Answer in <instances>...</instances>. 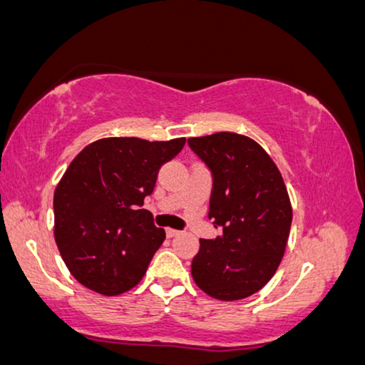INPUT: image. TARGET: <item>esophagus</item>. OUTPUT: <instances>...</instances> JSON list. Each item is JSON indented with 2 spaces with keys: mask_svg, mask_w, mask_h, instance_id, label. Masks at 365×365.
<instances>
[{
  "mask_svg": "<svg viewBox=\"0 0 365 365\" xmlns=\"http://www.w3.org/2000/svg\"><path fill=\"white\" fill-rule=\"evenodd\" d=\"M165 232H167V237H173V236L180 235V231H178V230H172V227H167Z\"/></svg>",
  "mask_w": 365,
  "mask_h": 365,
  "instance_id": "obj_1",
  "label": "esophagus"
}]
</instances>
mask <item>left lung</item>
Returning a JSON list of instances; mask_svg holds the SVG:
<instances>
[{
  "instance_id": "1",
  "label": "left lung",
  "mask_w": 365,
  "mask_h": 365,
  "mask_svg": "<svg viewBox=\"0 0 365 365\" xmlns=\"http://www.w3.org/2000/svg\"><path fill=\"white\" fill-rule=\"evenodd\" d=\"M188 144L213 172L210 220L222 235L200 239L192 277L206 295L242 300L274 277L285 254L292 203L284 178L260 144L237 133L190 138Z\"/></svg>"
}]
</instances>
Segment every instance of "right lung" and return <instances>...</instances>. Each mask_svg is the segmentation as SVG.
Instances as JSON below:
<instances>
[{"label": "right lung", "instance_id": "obj_1", "mask_svg": "<svg viewBox=\"0 0 365 365\" xmlns=\"http://www.w3.org/2000/svg\"><path fill=\"white\" fill-rule=\"evenodd\" d=\"M185 138H103L70 162L53 192V236L70 274L106 297L143 280L165 239L144 198Z\"/></svg>", "mask_w": 365, "mask_h": 365}]
</instances>
